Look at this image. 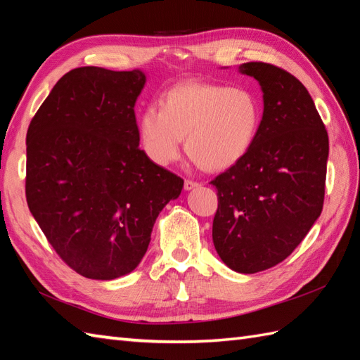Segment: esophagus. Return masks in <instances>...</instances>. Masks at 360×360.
Instances as JSON below:
<instances>
[{"mask_svg":"<svg viewBox=\"0 0 360 360\" xmlns=\"http://www.w3.org/2000/svg\"><path fill=\"white\" fill-rule=\"evenodd\" d=\"M196 187H200V184H198V182H195V181L187 179V181L184 182V188L187 190V192H190V190H193V188H196Z\"/></svg>","mask_w":360,"mask_h":360,"instance_id":"obj_1","label":"esophagus"}]
</instances>
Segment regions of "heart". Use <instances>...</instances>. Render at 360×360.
<instances>
[{"instance_id":"heart-1","label":"heart","mask_w":360,"mask_h":360,"mask_svg":"<svg viewBox=\"0 0 360 360\" xmlns=\"http://www.w3.org/2000/svg\"><path fill=\"white\" fill-rule=\"evenodd\" d=\"M262 103L246 86L184 82L167 89L160 108L145 106L137 122L142 148L167 167L181 156L182 142L195 162L219 172L238 164L254 147Z\"/></svg>"}]
</instances>
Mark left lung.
I'll list each match as a JSON object with an SVG mask.
<instances>
[{"label": "left lung", "mask_w": 360, "mask_h": 360, "mask_svg": "<svg viewBox=\"0 0 360 360\" xmlns=\"http://www.w3.org/2000/svg\"><path fill=\"white\" fill-rule=\"evenodd\" d=\"M238 71L263 93L254 147L212 181L218 190L213 244L232 271L255 274L278 264L322 213L330 142L308 89L274 65Z\"/></svg>", "instance_id": "obj_1"}]
</instances>
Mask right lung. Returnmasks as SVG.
I'll return each instance as SVG.
<instances>
[{
  "mask_svg": "<svg viewBox=\"0 0 360 360\" xmlns=\"http://www.w3.org/2000/svg\"><path fill=\"white\" fill-rule=\"evenodd\" d=\"M141 70L77 68L60 79L26 136V200L51 246L75 272H133L184 181L139 148Z\"/></svg>",
  "mask_w": 360,
  "mask_h": 360,
  "instance_id": "1",
  "label": "right lung"
}]
</instances>
